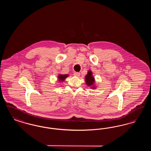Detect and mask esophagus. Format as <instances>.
Here are the masks:
<instances>
[{"label":"esophagus","instance_id":"obj_1","mask_svg":"<svg viewBox=\"0 0 151 151\" xmlns=\"http://www.w3.org/2000/svg\"><path fill=\"white\" fill-rule=\"evenodd\" d=\"M73 75L75 76H76V77H79L80 75V73L79 72H75V73H73Z\"/></svg>","mask_w":151,"mask_h":151}]
</instances>
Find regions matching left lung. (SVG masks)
I'll return each instance as SVG.
<instances>
[{"label":"left lung","instance_id":"8db88e82","mask_svg":"<svg viewBox=\"0 0 151 151\" xmlns=\"http://www.w3.org/2000/svg\"><path fill=\"white\" fill-rule=\"evenodd\" d=\"M85 80L86 83L88 86H90L92 89H96V87L94 86L95 80L92 76V72L91 71H88L87 75L86 76Z\"/></svg>","mask_w":151,"mask_h":151}]
</instances>
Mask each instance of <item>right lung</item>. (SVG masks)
Segmentation results:
<instances>
[{"mask_svg": "<svg viewBox=\"0 0 151 151\" xmlns=\"http://www.w3.org/2000/svg\"><path fill=\"white\" fill-rule=\"evenodd\" d=\"M68 76V75H62V74H60L58 75V80L59 81H65V78H67V77Z\"/></svg>", "mask_w": 151, "mask_h": 151, "instance_id": "obj_1", "label": "right lung"}]
</instances>
